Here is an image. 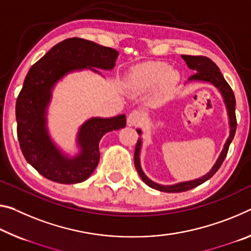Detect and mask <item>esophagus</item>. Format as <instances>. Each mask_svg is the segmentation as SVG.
<instances>
[{"instance_id": "34e87169", "label": "esophagus", "mask_w": 251, "mask_h": 251, "mask_svg": "<svg viewBox=\"0 0 251 251\" xmlns=\"http://www.w3.org/2000/svg\"><path fill=\"white\" fill-rule=\"evenodd\" d=\"M143 119V115L140 110H133L130 111L127 116V124L129 126H135L138 125L142 122Z\"/></svg>"}]
</instances>
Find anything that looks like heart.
<instances>
[{"mask_svg": "<svg viewBox=\"0 0 251 251\" xmlns=\"http://www.w3.org/2000/svg\"><path fill=\"white\" fill-rule=\"evenodd\" d=\"M170 66L164 62L147 63L133 70V73L129 75L127 85L132 89H140L156 85L168 75L169 78L174 77L173 73H170Z\"/></svg>", "mask_w": 251, "mask_h": 251, "instance_id": "b5f03b06", "label": "heart"}]
</instances>
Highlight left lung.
<instances>
[{
  "label": "left lung",
  "mask_w": 251,
  "mask_h": 251,
  "mask_svg": "<svg viewBox=\"0 0 251 251\" xmlns=\"http://www.w3.org/2000/svg\"><path fill=\"white\" fill-rule=\"evenodd\" d=\"M183 60L186 62L189 68L193 71V75L189 78V81H204L210 82L218 88L220 91L221 96L224 97V101L228 110V116H229V125H230V134L229 137L226 138V141L224 145L220 155H219L217 162L214 163L212 169L209 171L205 176L196 178L192 181H185L180 182L173 185H162L158 183H155L152 180H150L149 177L145 176V173L143 172L141 168V161H140V152L142 147V138H138L137 144L135 146V153H134V164L136 168L138 174L143 181L145 182L150 188L162 191V192H169V193H176V192H184V191H189L193 188H197L202 183L208 181L210 177H212L216 174L217 171L220 169L222 163H224L225 158L228 153L230 143L232 142L234 134H236L237 129V118H236V98H234V94L231 89V87L229 86V83L226 81L224 75L219 70L218 66L214 63L211 59L202 57V55H182ZM138 135H142L141 129H136Z\"/></svg>",
  "instance_id": "1"
}]
</instances>
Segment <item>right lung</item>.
Wrapping results in <instances>:
<instances>
[{"label":"right lung","instance_id":"1","mask_svg":"<svg viewBox=\"0 0 251 251\" xmlns=\"http://www.w3.org/2000/svg\"><path fill=\"white\" fill-rule=\"evenodd\" d=\"M118 51L89 40L70 38L51 48L31 67L20 91L15 116L18 138L25 160L49 180L74 184L87 180L97 168L99 141L106 133L126 126L125 115L111 118L93 117L79 128L77 145L80 152L74 157L63 154L51 140L47 127V109L55 83L75 70H111Z\"/></svg>","mask_w":251,"mask_h":251}]
</instances>
